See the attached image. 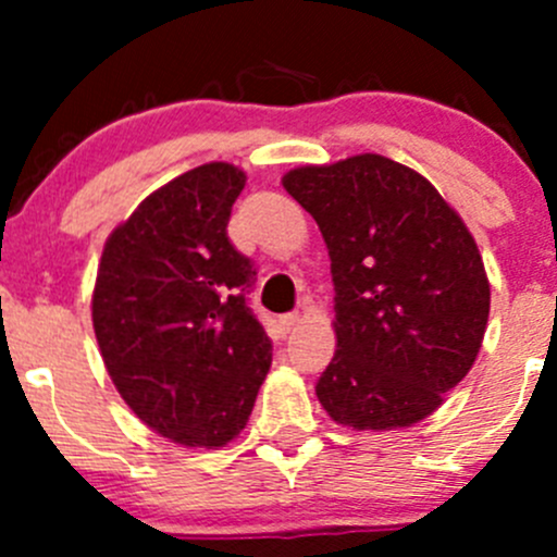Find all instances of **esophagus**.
Segmentation results:
<instances>
[{
  "instance_id": "esophagus-1",
  "label": "esophagus",
  "mask_w": 557,
  "mask_h": 557,
  "mask_svg": "<svg viewBox=\"0 0 557 557\" xmlns=\"http://www.w3.org/2000/svg\"><path fill=\"white\" fill-rule=\"evenodd\" d=\"M301 323V312L296 310V312H285V314H280V325H283L285 331H290V329H296V325Z\"/></svg>"
}]
</instances>
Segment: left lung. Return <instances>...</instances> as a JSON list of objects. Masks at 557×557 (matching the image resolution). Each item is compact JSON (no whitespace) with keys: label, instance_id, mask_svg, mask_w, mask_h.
Here are the masks:
<instances>
[{"label":"left lung","instance_id":"1","mask_svg":"<svg viewBox=\"0 0 557 557\" xmlns=\"http://www.w3.org/2000/svg\"><path fill=\"white\" fill-rule=\"evenodd\" d=\"M318 223L334 280L336 352L318 401L352 431L409 429L474 367L491 283L463 218L420 172L361 153L283 174Z\"/></svg>","mask_w":557,"mask_h":557}]
</instances>
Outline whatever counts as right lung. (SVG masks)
I'll return each mask as SVG.
<instances>
[{"label": "right lung", "mask_w": 557, "mask_h": 557, "mask_svg": "<svg viewBox=\"0 0 557 557\" xmlns=\"http://www.w3.org/2000/svg\"><path fill=\"white\" fill-rule=\"evenodd\" d=\"M247 174L226 161L183 172L107 237L91 320L112 385L174 445L237 440L272 367V342L245 305L250 258L228 243Z\"/></svg>", "instance_id": "right-lung-1"}]
</instances>
